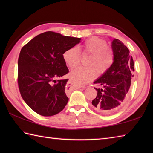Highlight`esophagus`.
I'll use <instances>...</instances> for the list:
<instances>
[{
	"label": "esophagus",
	"instance_id": "1",
	"mask_svg": "<svg viewBox=\"0 0 153 153\" xmlns=\"http://www.w3.org/2000/svg\"><path fill=\"white\" fill-rule=\"evenodd\" d=\"M70 83H71V85H73L74 86H75V87H77V88H81V87H82V85H78V84H77V83H75L74 81H71V80H70Z\"/></svg>",
	"mask_w": 153,
	"mask_h": 153
}]
</instances>
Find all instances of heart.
<instances>
[{
  "instance_id": "obj_1",
  "label": "heart",
  "mask_w": 153,
  "mask_h": 153,
  "mask_svg": "<svg viewBox=\"0 0 153 153\" xmlns=\"http://www.w3.org/2000/svg\"><path fill=\"white\" fill-rule=\"evenodd\" d=\"M83 54H90L87 58V66L79 67L71 72V77L75 82L85 83L96 77L97 74L106 73L113 64L114 54L112 48L107 46V42L97 37L87 39L82 45ZM63 58L67 66L74 68L80 62L81 54L78 48L72 47L63 54Z\"/></svg>"
}]
</instances>
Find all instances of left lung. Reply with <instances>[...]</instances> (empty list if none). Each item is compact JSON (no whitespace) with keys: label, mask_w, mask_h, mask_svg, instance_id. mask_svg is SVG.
Wrapping results in <instances>:
<instances>
[{"label":"left lung","mask_w":153,"mask_h":153,"mask_svg":"<svg viewBox=\"0 0 153 153\" xmlns=\"http://www.w3.org/2000/svg\"><path fill=\"white\" fill-rule=\"evenodd\" d=\"M112 48L114 54L113 64L94 82L101 87H95L97 95L92 100V107L96 111L105 114L116 111L123 105L135 71L131 54L121 41L113 39Z\"/></svg>","instance_id":"left-lung-1"}]
</instances>
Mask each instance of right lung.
I'll return each instance as SVG.
<instances>
[{"instance_id":"1","label":"right lung","mask_w":153,"mask_h":153,"mask_svg":"<svg viewBox=\"0 0 153 153\" xmlns=\"http://www.w3.org/2000/svg\"><path fill=\"white\" fill-rule=\"evenodd\" d=\"M81 39L47 31L22 47L18 62L19 90L25 103L34 112L51 116L61 112L67 105L65 88L68 79L56 78L69 72L64 53Z\"/></svg>"}]
</instances>
